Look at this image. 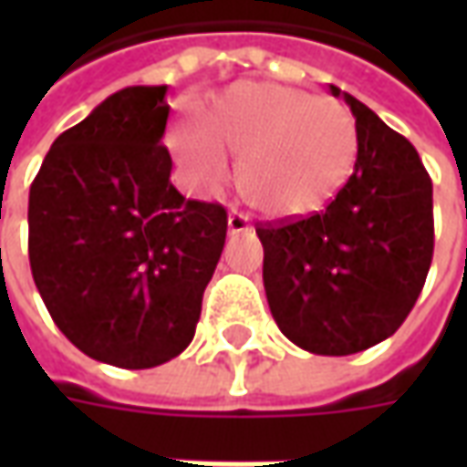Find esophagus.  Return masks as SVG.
<instances>
[{
    "mask_svg": "<svg viewBox=\"0 0 467 467\" xmlns=\"http://www.w3.org/2000/svg\"><path fill=\"white\" fill-rule=\"evenodd\" d=\"M227 230H230L233 234L250 233V230H253L250 217H247L244 213H237V210H233V213H230V217H227Z\"/></svg>",
    "mask_w": 467,
    "mask_h": 467,
    "instance_id": "esophagus-1",
    "label": "esophagus"
}]
</instances>
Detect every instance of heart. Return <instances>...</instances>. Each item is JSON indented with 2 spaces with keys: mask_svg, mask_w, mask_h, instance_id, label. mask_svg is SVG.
I'll list each match as a JSON object with an SVG mask.
<instances>
[{
  "mask_svg": "<svg viewBox=\"0 0 467 467\" xmlns=\"http://www.w3.org/2000/svg\"><path fill=\"white\" fill-rule=\"evenodd\" d=\"M172 150L194 180L224 177V157L240 160L237 182L270 217L313 213L343 182L355 127L343 107L307 92L240 82L213 97L194 127H177Z\"/></svg>",
  "mask_w": 467,
  "mask_h": 467,
  "instance_id": "heart-1",
  "label": "heart"
}]
</instances>
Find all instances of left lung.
Returning <instances> with one entry per match:
<instances>
[{
    "label": "left lung",
    "mask_w": 467,
    "mask_h": 467,
    "mask_svg": "<svg viewBox=\"0 0 467 467\" xmlns=\"http://www.w3.org/2000/svg\"><path fill=\"white\" fill-rule=\"evenodd\" d=\"M355 170L320 213L257 224L275 323L315 355H352L410 315L432 263V182L420 154L348 92Z\"/></svg>",
    "instance_id": "left-lung-1"
}]
</instances>
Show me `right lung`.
<instances>
[{"mask_svg": "<svg viewBox=\"0 0 467 467\" xmlns=\"http://www.w3.org/2000/svg\"><path fill=\"white\" fill-rule=\"evenodd\" d=\"M167 87H124L62 132L29 187V265L55 325L144 370L192 343L227 234L223 204L174 190Z\"/></svg>", "mask_w": 467, "mask_h": 467, "instance_id": "obj_1", "label": "right lung"}]
</instances>
